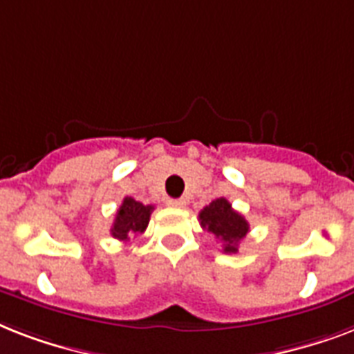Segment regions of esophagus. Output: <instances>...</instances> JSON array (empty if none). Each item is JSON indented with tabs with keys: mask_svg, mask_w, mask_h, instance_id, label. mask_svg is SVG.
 <instances>
[{
	"mask_svg": "<svg viewBox=\"0 0 354 354\" xmlns=\"http://www.w3.org/2000/svg\"><path fill=\"white\" fill-rule=\"evenodd\" d=\"M167 204L171 205V207H183V205H185V200H183V198H169V200H167Z\"/></svg>",
	"mask_w": 354,
	"mask_h": 354,
	"instance_id": "34e87169",
	"label": "esophagus"
}]
</instances>
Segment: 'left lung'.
<instances>
[{"label":"left lung","mask_w":354,"mask_h":354,"mask_svg":"<svg viewBox=\"0 0 354 354\" xmlns=\"http://www.w3.org/2000/svg\"><path fill=\"white\" fill-rule=\"evenodd\" d=\"M200 226L222 242L224 253H236L239 244L250 232V224L241 213H236L226 198L213 200L200 211Z\"/></svg>","instance_id":"obj_1"}]
</instances>
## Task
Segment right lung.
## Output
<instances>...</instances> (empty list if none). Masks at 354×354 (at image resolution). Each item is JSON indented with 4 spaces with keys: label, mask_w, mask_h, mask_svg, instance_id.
<instances>
[{
    "label": "right lung",
    "mask_w": 354,
    "mask_h": 354,
    "mask_svg": "<svg viewBox=\"0 0 354 354\" xmlns=\"http://www.w3.org/2000/svg\"><path fill=\"white\" fill-rule=\"evenodd\" d=\"M152 211H154V205H145L127 196L118 209L110 233L113 239H119V241H128L130 236L141 235L149 226Z\"/></svg>",
    "instance_id": "obj_1"
}]
</instances>
